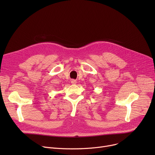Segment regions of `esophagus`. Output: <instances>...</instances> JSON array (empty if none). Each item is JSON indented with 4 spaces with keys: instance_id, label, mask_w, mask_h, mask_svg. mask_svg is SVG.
I'll return each mask as SVG.
<instances>
[{
    "instance_id": "1",
    "label": "esophagus",
    "mask_w": 155,
    "mask_h": 155,
    "mask_svg": "<svg viewBox=\"0 0 155 155\" xmlns=\"http://www.w3.org/2000/svg\"><path fill=\"white\" fill-rule=\"evenodd\" d=\"M71 83L72 84H77V81L75 80H71Z\"/></svg>"
}]
</instances>
